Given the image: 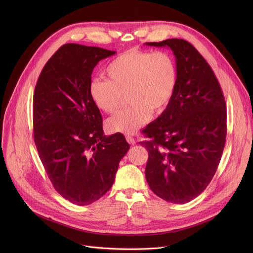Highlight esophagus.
<instances>
[{
    "label": "esophagus",
    "instance_id": "esophagus-1",
    "mask_svg": "<svg viewBox=\"0 0 253 253\" xmlns=\"http://www.w3.org/2000/svg\"><path fill=\"white\" fill-rule=\"evenodd\" d=\"M126 140H127V142H128L129 144H131V145H134V144L136 143L135 139H134L132 136H129V135L126 136Z\"/></svg>",
    "mask_w": 253,
    "mask_h": 253
}]
</instances>
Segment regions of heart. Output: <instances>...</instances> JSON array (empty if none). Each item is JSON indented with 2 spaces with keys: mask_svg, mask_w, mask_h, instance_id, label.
<instances>
[{
  "mask_svg": "<svg viewBox=\"0 0 253 253\" xmlns=\"http://www.w3.org/2000/svg\"><path fill=\"white\" fill-rule=\"evenodd\" d=\"M108 80L94 79L90 97L98 109L113 114L123 105L127 109L108 119L110 133L134 134L152 116L162 114L170 105L177 85V68L166 52L132 49L120 54L105 70Z\"/></svg>",
  "mask_w": 253,
  "mask_h": 253,
  "instance_id": "heart-1",
  "label": "heart"
}]
</instances>
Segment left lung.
<instances>
[{"label": "left lung", "instance_id": "left-lung-1", "mask_svg": "<svg viewBox=\"0 0 253 253\" xmlns=\"http://www.w3.org/2000/svg\"><path fill=\"white\" fill-rule=\"evenodd\" d=\"M168 47L176 58L177 85L167 109L142 133L148 141L145 176L151 190L177 204L202 193L220 162L226 139V105L209 64L187 41L146 43Z\"/></svg>", "mask_w": 253, "mask_h": 253}]
</instances>
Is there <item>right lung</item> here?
<instances>
[{
  "mask_svg": "<svg viewBox=\"0 0 253 253\" xmlns=\"http://www.w3.org/2000/svg\"><path fill=\"white\" fill-rule=\"evenodd\" d=\"M115 51L63 45L46 63L33 100L34 141L47 175L65 199L88 205L115 180L130 146L123 134L106 136L89 94L93 69Z\"/></svg>",
  "mask_w": 253,
  "mask_h": 253,
  "instance_id": "1",
  "label": "right lung"
}]
</instances>
